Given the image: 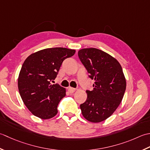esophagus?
Returning a JSON list of instances; mask_svg holds the SVG:
<instances>
[{"mask_svg":"<svg viewBox=\"0 0 150 150\" xmlns=\"http://www.w3.org/2000/svg\"><path fill=\"white\" fill-rule=\"evenodd\" d=\"M69 93H74L76 91V88L69 87Z\"/></svg>","mask_w":150,"mask_h":150,"instance_id":"esophagus-1","label":"esophagus"}]
</instances>
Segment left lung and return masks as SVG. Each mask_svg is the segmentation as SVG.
<instances>
[{"instance_id":"8db88e82","label":"left lung","mask_w":150,"mask_h":150,"mask_svg":"<svg viewBox=\"0 0 150 150\" xmlns=\"http://www.w3.org/2000/svg\"><path fill=\"white\" fill-rule=\"evenodd\" d=\"M78 56L89 78L95 81L93 90L86 91L81 113L89 122H102L112 115L124 97L126 81L122 67L115 57L95 48L79 50Z\"/></svg>"}]
</instances>
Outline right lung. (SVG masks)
Here are the masks:
<instances>
[{
  "mask_svg": "<svg viewBox=\"0 0 150 150\" xmlns=\"http://www.w3.org/2000/svg\"><path fill=\"white\" fill-rule=\"evenodd\" d=\"M75 50L45 48L26 58L18 78V88L24 105L35 117L49 119L57 113V105L66 95L65 88L51 82L56 78L63 62Z\"/></svg>",
  "mask_w": 150,
  "mask_h": 150,
  "instance_id": "add662e5",
  "label": "right lung"
}]
</instances>
